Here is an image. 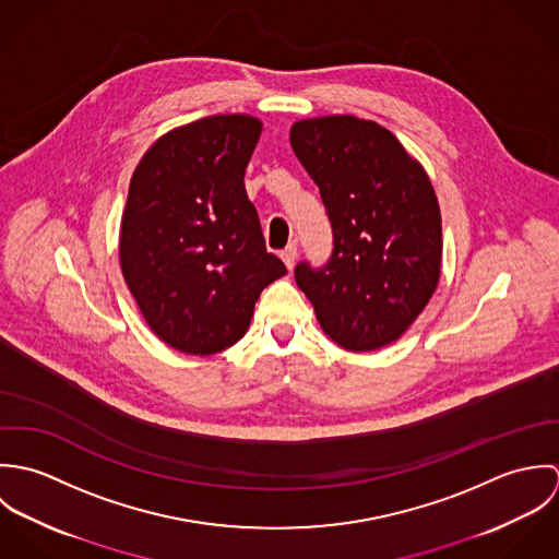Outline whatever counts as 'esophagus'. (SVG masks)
<instances>
[{"label":"esophagus","mask_w":559,"mask_h":559,"mask_svg":"<svg viewBox=\"0 0 559 559\" xmlns=\"http://www.w3.org/2000/svg\"><path fill=\"white\" fill-rule=\"evenodd\" d=\"M280 255H282L284 264H286L288 269H293V264H295V260H297V242H288V245L280 251Z\"/></svg>","instance_id":"obj_1"}]
</instances>
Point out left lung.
<instances>
[{
  "mask_svg": "<svg viewBox=\"0 0 559 559\" xmlns=\"http://www.w3.org/2000/svg\"><path fill=\"white\" fill-rule=\"evenodd\" d=\"M290 144L319 185L333 230L324 266L297 264L299 288L346 350L396 342L441 275V213L428 174L394 133L355 116L299 120Z\"/></svg>",
  "mask_w": 559,
  "mask_h": 559,
  "instance_id": "8db88e82",
  "label": "left lung"
}]
</instances>
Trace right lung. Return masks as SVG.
I'll list each match as a JSON object with an SVG mask.
<instances>
[{"instance_id": "add662e5", "label": "right lung", "mask_w": 559, "mask_h": 559, "mask_svg": "<svg viewBox=\"0 0 559 559\" xmlns=\"http://www.w3.org/2000/svg\"><path fill=\"white\" fill-rule=\"evenodd\" d=\"M260 131L253 116H209L165 133L133 171L122 275L148 326L180 353L237 344L260 293L286 273L242 182Z\"/></svg>"}]
</instances>
